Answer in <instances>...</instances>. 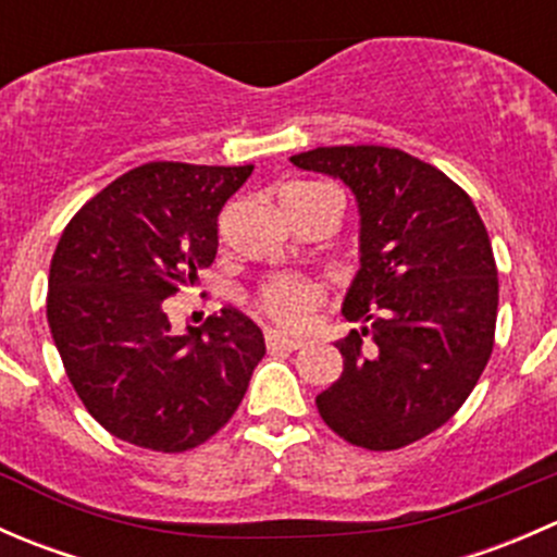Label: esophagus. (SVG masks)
I'll return each mask as SVG.
<instances>
[{"label":"esophagus","mask_w":557,"mask_h":557,"mask_svg":"<svg viewBox=\"0 0 557 557\" xmlns=\"http://www.w3.org/2000/svg\"><path fill=\"white\" fill-rule=\"evenodd\" d=\"M267 347L272 352H280V350L294 352V350H301V347H305V342H301V339H290V336L277 334V331H267Z\"/></svg>","instance_id":"obj_1"}]
</instances>
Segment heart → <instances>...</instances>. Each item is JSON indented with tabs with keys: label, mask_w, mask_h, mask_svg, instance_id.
Masks as SVG:
<instances>
[{
	"label": "heart",
	"mask_w": 557,
	"mask_h": 557,
	"mask_svg": "<svg viewBox=\"0 0 557 557\" xmlns=\"http://www.w3.org/2000/svg\"><path fill=\"white\" fill-rule=\"evenodd\" d=\"M323 188L318 183H294L283 190V194H312V190ZM323 305V290L310 280H301L296 274H274L267 283L258 288L256 307L285 329H305L310 325L312 314Z\"/></svg>",
	"instance_id": "obj_1"
}]
</instances>
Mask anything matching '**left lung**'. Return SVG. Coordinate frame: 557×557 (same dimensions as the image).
I'll use <instances>...</instances> for the list:
<instances>
[{"mask_svg": "<svg viewBox=\"0 0 557 557\" xmlns=\"http://www.w3.org/2000/svg\"><path fill=\"white\" fill-rule=\"evenodd\" d=\"M339 177L361 210V272L347 294L352 329L336 342L345 372L314 398L352 447L401 450L463 407L496 342L498 269L471 196L398 148L336 145L294 156Z\"/></svg>", "mask_w": 557, "mask_h": 557, "instance_id": "1", "label": "left lung"}]
</instances>
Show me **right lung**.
Wrapping results in <instances>:
<instances>
[{"mask_svg": "<svg viewBox=\"0 0 557 557\" xmlns=\"http://www.w3.org/2000/svg\"><path fill=\"white\" fill-rule=\"evenodd\" d=\"M250 172L150 161L112 180L61 232L50 334L83 407L128 445H205L237 412L267 352L261 329L234 307L185 336L164 312V299L215 261L218 215Z\"/></svg>", "mask_w": 557, "mask_h": 557, "instance_id": "1", "label": "right lung"}]
</instances>
